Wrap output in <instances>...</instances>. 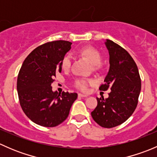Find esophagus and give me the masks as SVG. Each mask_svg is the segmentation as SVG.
Segmentation results:
<instances>
[{
	"instance_id": "esophagus-1",
	"label": "esophagus",
	"mask_w": 157,
	"mask_h": 157,
	"mask_svg": "<svg viewBox=\"0 0 157 157\" xmlns=\"http://www.w3.org/2000/svg\"><path fill=\"white\" fill-rule=\"evenodd\" d=\"M79 97H82V98H85V97H87V95L86 94H82V93H79L78 94Z\"/></svg>"
}]
</instances>
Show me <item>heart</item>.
Listing matches in <instances>:
<instances>
[{
	"instance_id": "b5f03b06",
	"label": "heart",
	"mask_w": 157,
	"mask_h": 157,
	"mask_svg": "<svg viewBox=\"0 0 157 157\" xmlns=\"http://www.w3.org/2000/svg\"><path fill=\"white\" fill-rule=\"evenodd\" d=\"M80 55L84 57L89 61L90 64L97 67L101 61L100 53L96 49L93 47H85L82 48L80 52ZM71 64V57L66 55L64 57L61 61V66L64 70H68ZM93 80H86V79H79L75 81V86L82 91H86L90 85L93 84Z\"/></svg>"
}]
</instances>
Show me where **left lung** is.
Here are the masks:
<instances>
[{"label":"left lung","mask_w":157,"mask_h":157,"mask_svg":"<svg viewBox=\"0 0 157 157\" xmlns=\"http://www.w3.org/2000/svg\"><path fill=\"white\" fill-rule=\"evenodd\" d=\"M109 70L99 90H111L109 97L96 98L97 106L91 112L93 120L103 128H111L124 123L137 107L141 81L137 64L129 53L106 39Z\"/></svg>","instance_id":"left-lung-1"}]
</instances>
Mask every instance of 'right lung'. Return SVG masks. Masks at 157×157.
Instances as JSON below:
<instances>
[{
    "mask_svg": "<svg viewBox=\"0 0 157 157\" xmlns=\"http://www.w3.org/2000/svg\"><path fill=\"white\" fill-rule=\"evenodd\" d=\"M71 42L53 41L35 48L26 57L17 77V92L22 109L36 124L52 128L67 118L76 93H58L52 90L56 73L61 72V61L71 48Z\"/></svg>",
    "mask_w": 157,
    "mask_h": 157,
    "instance_id": "right-lung-1",
    "label": "right lung"
}]
</instances>
